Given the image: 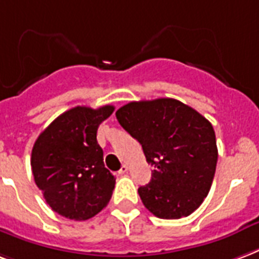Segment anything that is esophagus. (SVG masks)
<instances>
[{
    "label": "esophagus",
    "instance_id": "34e87169",
    "mask_svg": "<svg viewBox=\"0 0 259 259\" xmlns=\"http://www.w3.org/2000/svg\"><path fill=\"white\" fill-rule=\"evenodd\" d=\"M127 171H129V166H127V164H123V166H122V167H120V170H119L120 174L127 173Z\"/></svg>",
    "mask_w": 259,
    "mask_h": 259
}]
</instances>
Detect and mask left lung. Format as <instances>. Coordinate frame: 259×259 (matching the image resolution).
Listing matches in <instances>:
<instances>
[{
  "label": "left lung",
  "mask_w": 259,
  "mask_h": 259,
  "mask_svg": "<svg viewBox=\"0 0 259 259\" xmlns=\"http://www.w3.org/2000/svg\"><path fill=\"white\" fill-rule=\"evenodd\" d=\"M115 115L154 166L151 181L139 188L145 207L163 220L188 217L207 196L215 173L211 123L176 99L132 101Z\"/></svg>",
  "instance_id": "8db88e82"
}]
</instances>
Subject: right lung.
I'll return each mask as SVG.
<instances>
[{"instance_id":"add662e5","label":"right lung","mask_w":259,"mask_h":259,"mask_svg":"<svg viewBox=\"0 0 259 259\" xmlns=\"http://www.w3.org/2000/svg\"><path fill=\"white\" fill-rule=\"evenodd\" d=\"M114 105L74 107L38 136L31 152L34 181L53 211L85 221L110 202L115 177L105 168L97 129Z\"/></svg>"}]
</instances>
